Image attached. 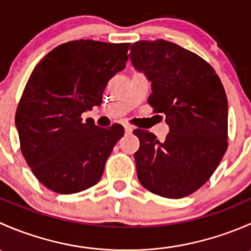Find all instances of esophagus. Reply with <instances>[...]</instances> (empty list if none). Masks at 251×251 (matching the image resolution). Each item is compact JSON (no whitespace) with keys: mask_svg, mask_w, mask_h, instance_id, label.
I'll return each instance as SVG.
<instances>
[{"mask_svg":"<svg viewBox=\"0 0 251 251\" xmlns=\"http://www.w3.org/2000/svg\"><path fill=\"white\" fill-rule=\"evenodd\" d=\"M124 127H125V132L126 133H132V131H133V127L131 125H125L124 126Z\"/></svg>","mask_w":251,"mask_h":251,"instance_id":"obj_1","label":"esophagus"}]
</instances>
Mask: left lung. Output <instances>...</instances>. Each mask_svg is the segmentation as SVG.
<instances>
[{
	"label": "left lung",
	"instance_id": "1",
	"mask_svg": "<svg viewBox=\"0 0 251 251\" xmlns=\"http://www.w3.org/2000/svg\"><path fill=\"white\" fill-rule=\"evenodd\" d=\"M130 50L133 68L151 83L148 103L170 127L164 141L147 130L133 131L140 140L138 179L151 193L183 198L203 186L226 153V92L211 65L178 45L138 41Z\"/></svg>",
	"mask_w": 251,
	"mask_h": 251
}]
</instances>
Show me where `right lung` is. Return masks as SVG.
Segmentation results:
<instances>
[{
    "mask_svg": "<svg viewBox=\"0 0 251 251\" xmlns=\"http://www.w3.org/2000/svg\"><path fill=\"white\" fill-rule=\"evenodd\" d=\"M130 44L76 40L45 55L27 80L16 113L20 149L50 191L73 194L95 186L124 127L104 128L81 115L102 103L103 91L125 68Z\"/></svg>",
    "mask_w": 251,
    "mask_h": 251,
    "instance_id": "right-lung-1",
    "label": "right lung"
}]
</instances>
